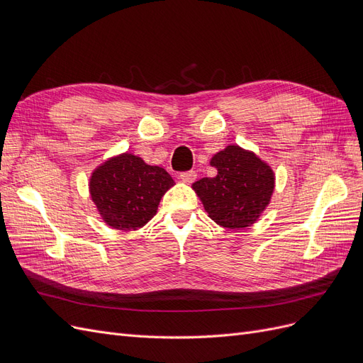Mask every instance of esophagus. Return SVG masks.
Instances as JSON below:
<instances>
[{
    "mask_svg": "<svg viewBox=\"0 0 363 363\" xmlns=\"http://www.w3.org/2000/svg\"><path fill=\"white\" fill-rule=\"evenodd\" d=\"M179 177L183 183H192L196 179V172L195 171H184V172H180Z\"/></svg>",
    "mask_w": 363,
    "mask_h": 363,
    "instance_id": "1",
    "label": "esophagus"
}]
</instances>
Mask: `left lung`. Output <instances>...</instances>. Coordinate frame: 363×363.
<instances>
[{
    "mask_svg": "<svg viewBox=\"0 0 363 363\" xmlns=\"http://www.w3.org/2000/svg\"><path fill=\"white\" fill-rule=\"evenodd\" d=\"M218 169L215 177L192 184L206 212L225 228L251 225L269 204L274 172L255 152L228 145L211 160Z\"/></svg>",
    "mask_w": 363,
    "mask_h": 363,
    "instance_id": "8db88e82",
    "label": "left lung"
}]
</instances>
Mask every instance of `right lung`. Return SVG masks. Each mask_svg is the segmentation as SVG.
<instances>
[{
	"label": "right lung",
	"instance_id": "add662e5",
	"mask_svg": "<svg viewBox=\"0 0 363 363\" xmlns=\"http://www.w3.org/2000/svg\"><path fill=\"white\" fill-rule=\"evenodd\" d=\"M175 183L160 167L133 155L104 162L91 177V196L107 225L136 230L157 213L160 199Z\"/></svg>",
	"mask_w": 363,
	"mask_h": 363
}]
</instances>
